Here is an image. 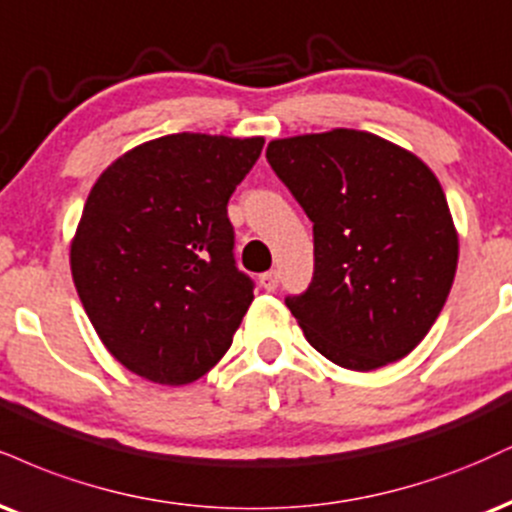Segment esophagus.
Listing matches in <instances>:
<instances>
[{"mask_svg":"<svg viewBox=\"0 0 512 512\" xmlns=\"http://www.w3.org/2000/svg\"><path fill=\"white\" fill-rule=\"evenodd\" d=\"M260 286L264 288V291L274 293L276 288H279V272H267L260 276Z\"/></svg>","mask_w":512,"mask_h":512,"instance_id":"obj_1","label":"esophagus"}]
</instances>
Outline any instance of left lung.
I'll list each match as a JSON object with an SVG mask.
<instances>
[{
  "instance_id": "1",
  "label": "left lung",
  "mask_w": 512,
  "mask_h": 512,
  "mask_svg": "<svg viewBox=\"0 0 512 512\" xmlns=\"http://www.w3.org/2000/svg\"><path fill=\"white\" fill-rule=\"evenodd\" d=\"M267 159L315 231V276L286 300L312 348L353 372L403 360L451 293L458 231L420 157L355 128L279 138Z\"/></svg>"
}]
</instances>
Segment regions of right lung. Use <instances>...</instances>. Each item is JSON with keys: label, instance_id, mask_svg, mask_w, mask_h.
Masks as SVG:
<instances>
[{"label": "right lung", "instance_id": "right-lung-1", "mask_svg": "<svg viewBox=\"0 0 512 512\" xmlns=\"http://www.w3.org/2000/svg\"><path fill=\"white\" fill-rule=\"evenodd\" d=\"M262 145V135H162L123 152L92 186L71 274L128 372L186 386L231 348L255 295L233 262L226 205Z\"/></svg>", "mask_w": 512, "mask_h": 512}]
</instances>
